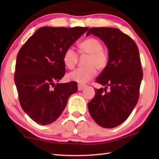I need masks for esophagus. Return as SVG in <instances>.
I'll return each instance as SVG.
<instances>
[{
	"mask_svg": "<svg viewBox=\"0 0 159 159\" xmlns=\"http://www.w3.org/2000/svg\"><path fill=\"white\" fill-rule=\"evenodd\" d=\"M85 87V85L80 84V83H79V84H78V90H79V91L83 90Z\"/></svg>",
	"mask_w": 159,
	"mask_h": 159,
	"instance_id": "obj_1",
	"label": "esophagus"
}]
</instances>
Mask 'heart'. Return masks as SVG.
<instances>
[{
  "mask_svg": "<svg viewBox=\"0 0 159 159\" xmlns=\"http://www.w3.org/2000/svg\"><path fill=\"white\" fill-rule=\"evenodd\" d=\"M79 48L80 53L88 55L85 65L83 68H79L70 72L68 79L72 81L85 83L92 79L97 74V70L102 71L108 66L109 55L103 49V45L98 39L88 38L80 43ZM79 60V55L73 48L69 47L64 51L63 62L68 69H73Z\"/></svg>",
  "mask_w": 159,
  "mask_h": 159,
  "instance_id": "1",
  "label": "heart"
}]
</instances>
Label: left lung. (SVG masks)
<instances>
[{
    "instance_id": "1",
    "label": "left lung",
    "mask_w": 159,
    "mask_h": 159,
    "mask_svg": "<svg viewBox=\"0 0 159 159\" xmlns=\"http://www.w3.org/2000/svg\"><path fill=\"white\" fill-rule=\"evenodd\" d=\"M90 34L106 44L109 60L95 80L105 88L95 89L88 110L99 125L115 128L127 119L138 102L143 77L139 50L135 42L118 29L94 27L86 36Z\"/></svg>"
}]
</instances>
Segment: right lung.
I'll use <instances>...</instances> for the list:
<instances>
[{
  "instance_id": "right-lung-1",
  "label": "right lung",
  "mask_w": 159,
  "mask_h": 159,
  "mask_svg": "<svg viewBox=\"0 0 159 159\" xmlns=\"http://www.w3.org/2000/svg\"><path fill=\"white\" fill-rule=\"evenodd\" d=\"M88 27L43 26L20 48L15 64V83L21 108L43 125L55 121L77 92V83H57L66 73L64 51Z\"/></svg>"
}]
</instances>
